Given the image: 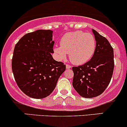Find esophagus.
<instances>
[{
	"instance_id": "obj_1",
	"label": "esophagus",
	"mask_w": 127,
	"mask_h": 127,
	"mask_svg": "<svg viewBox=\"0 0 127 127\" xmlns=\"http://www.w3.org/2000/svg\"><path fill=\"white\" fill-rule=\"evenodd\" d=\"M66 67L67 69H71V67H71V66H70L69 64H66Z\"/></svg>"
}]
</instances>
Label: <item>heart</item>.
<instances>
[{
	"label": "heart",
	"instance_id": "heart-1",
	"mask_svg": "<svg viewBox=\"0 0 127 127\" xmlns=\"http://www.w3.org/2000/svg\"><path fill=\"white\" fill-rule=\"evenodd\" d=\"M96 42L94 36L81 31L66 33L61 37V46L54 48V52L59 60L66 59L67 54L73 63L81 65L93 57Z\"/></svg>",
	"mask_w": 127,
	"mask_h": 127
}]
</instances>
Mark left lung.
I'll use <instances>...</instances> for the list:
<instances>
[{"label":"left lung","mask_w":127,"mask_h":127,"mask_svg":"<svg viewBox=\"0 0 127 127\" xmlns=\"http://www.w3.org/2000/svg\"><path fill=\"white\" fill-rule=\"evenodd\" d=\"M96 45L92 58L82 66L73 67V88L82 97H94L104 92L114 70L113 49L108 40L92 30Z\"/></svg>","instance_id":"1"}]
</instances>
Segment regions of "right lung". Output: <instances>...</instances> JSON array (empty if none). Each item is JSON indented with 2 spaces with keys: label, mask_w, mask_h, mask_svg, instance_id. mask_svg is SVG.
Segmentation results:
<instances>
[{
  "label": "right lung",
  "mask_w": 127,
  "mask_h": 127,
  "mask_svg": "<svg viewBox=\"0 0 127 127\" xmlns=\"http://www.w3.org/2000/svg\"><path fill=\"white\" fill-rule=\"evenodd\" d=\"M51 30H37L25 34L15 46L12 70L17 84L27 96L47 97L54 91L66 65L55 61Z\"/></svg>",
  "instance_id": "right-lung-1"
}]
</instances>
